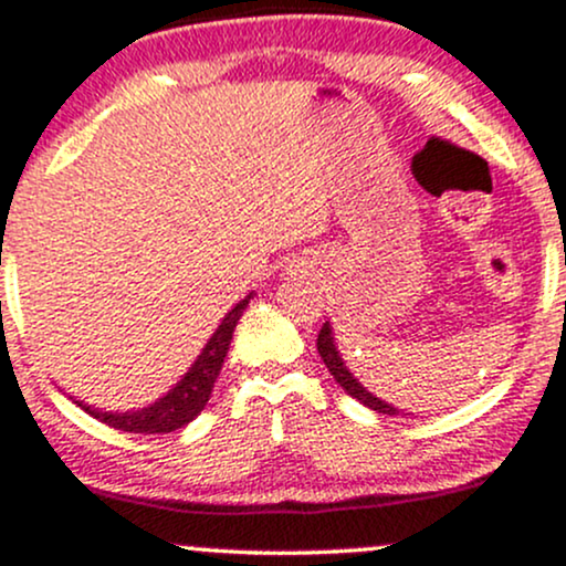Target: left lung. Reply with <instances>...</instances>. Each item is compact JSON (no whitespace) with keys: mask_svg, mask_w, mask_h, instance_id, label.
I'll use <instances>...</instances> for the list:
<instances>
[{"mask_svg":"<svg viewBox=\"0 0 566 566\" xmlns=\"http://www.w3.org/2000/svg\"><path fill=\"white\" fill-rule=\"evenodd\" d=\"M316 349H319V357L325 359L327 370H331V376L340 384V389H344L346 395H352L354 400H359L365 408H370V411H376L381 416H400V411H397L392 402L381 400V397L368 392V389L359 384V378L354 376L349 368H346L344 357H340V352H338V344H335V333H333L331 322H325V325H322L319 338H316Z\"/></svg>","mask_w":566,"mask_h":566,"instance_id":"8db88e82","label":"left lung"}]
</instances>
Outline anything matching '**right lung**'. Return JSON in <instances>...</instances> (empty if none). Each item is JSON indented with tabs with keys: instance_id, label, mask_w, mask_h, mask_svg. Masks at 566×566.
<instances>
[{
	"instance_id": "obj_1",
	"label": "right lung",
	"mask_w": 566,
	"mask_h": 566,
	"mask_svg": "<svg viewBox=\"0 0 566 566\" xmlns=\"http://www.w3.org/2000/svg\"><path fill=\"white\" fill-rule=\"evenodd\" d=\"M254 293L241 297L239 303L222 316V322L217 325L212 338L207 340L201 354L192 359L188 374L179 378L177 384L166 395H160L158 400L150 402L145 408H136V411H107V408H96L91 402L77 400L70 395V400L77 402L85 413H91L93 419L104 421V424L115 427L123 432H142V434H155V432H174L179 427L190 424L198 413L207 408L209 397H212L214 381L220 376L222 363H226L228 349H231L233 331L239 325L241 314L250 306Z\"/></svg>"
}]
</instances>
